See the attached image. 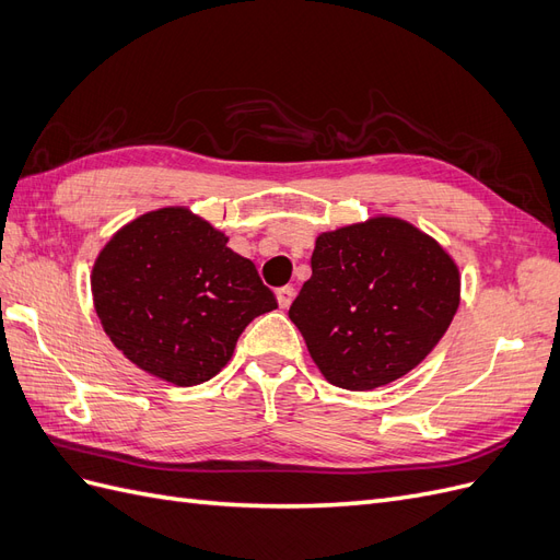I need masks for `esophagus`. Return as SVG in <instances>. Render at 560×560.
I'll return each instance as SVG.
<instances>
[{
  "label": "esophagus",
  "instance_id": "34e87169",
  "mask_svg": "<svg viewBox=\"0 0 560 560\" xmlns=\"http://www.w3.org/2000/svg\"><path fill=\"white\" fill-rule=\"evenodd\" d=\"M276 296H278L280 308H290V303L294 301V287H280Z\"/></svg>",
  "mask_w": 560,
  "mask_h": 560
}]
</instances>
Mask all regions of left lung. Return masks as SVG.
<instances>
[{
    "instance_id": "8db88e82",
    "label": "left lung",
    "mask_w": 560,
    "mask_h": 560,
    "mask_svg": "<svg viewBox=\"0 0 560 560\" xmlns=\"http://www.w3.org/2000/svg\"><path fill=\"white\" fill-rule=\"evenodd\" d=\"M311 268L290 319L322 376L343 389H374L409 374L460 306L451 254L397 217L319 233Z\"/></svg>"
}]
</instances>
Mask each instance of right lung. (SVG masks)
I'll list each match as a JSON object with an SVG mask.
<instances>
[{"label":"right lung","instance_id":"obj_1","mask_svg":"<svg viewBox=\"0 0 560 560\" xmlns=\"http://www.w3.org/2000/svg\"><path fill=\"white\" fill-rule=\"evenodd\" d=\"M186 208L118 229L97 254L91 290L112 343L147 374L179 387L222 371L254 317L278 308L257 268Z\"/></svg>","mask_w":560,"mask_h":560}]
</instances>
